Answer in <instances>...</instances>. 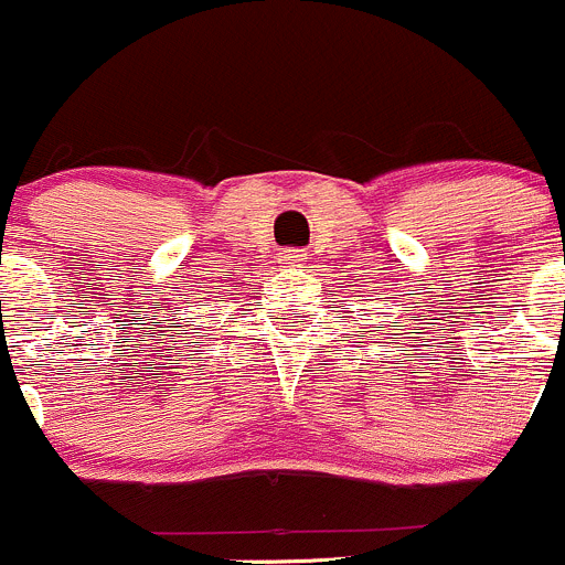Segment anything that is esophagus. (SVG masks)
<instances>
[{
  "mask_svg": "<svg viewBox=\"0 0 565 565\" xmlns=\"http://www.w3.org/2000/svg\"><path fill=\"white\" fill-rule=\"evenodd\" d=\"M306 262V254L300 248H289V250H284L281 254V265L284 267H300Z\"/></svg>",
  "mask_w": 565,
  "mask_h": 565,
  "instance_id": "34e87169",
  "label": "esophagus"
}]
</instances>
